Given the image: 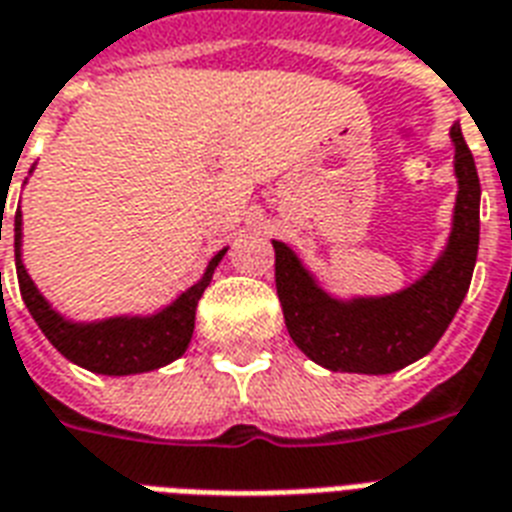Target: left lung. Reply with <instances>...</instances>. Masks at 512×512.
Wrapping results in <instances>:
<instances>
[{"label": "left lung", "instance_id": "obj_1", "mask_svg": "<svg viewBox=\"0 0 512 512\" xmlns=\"http://www.w3.org/2000/svg\"><path fill=\"white\" fill-rule=\"evenodd\" d=\"M456 146L458 195L445 249L426 274L388 295L336 298L301 257L274 241L276 293L295 347L331 372L391 374L434 350L472 282L480 241V179L461 127Z\"/></svg>", "mask_w": 512, "mask_h": 512}]
</instances>
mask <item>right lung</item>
<instances>
[{"mask_svg":"<svg viewBox=\"0 0 512 512\" xmlns=\"http://www.w3.org/2000/svg\"><path fill=\"white\" fill-rule=\"evenodd\" d=\"M21 208L15 211V271H18V287L24 295V304L34 323L40 325L45 339L62 352L67 361L78 363L83 369L94 374H108V377H127V374L154 372L181 358L189 347L192 331H195V309L203 290L214 276V268L225 257L227 246L222 252L208 260L206 274L200 276L195 285L170 301L165 309L154 314H119V317H105L94 323H78L67 320L62 312H56L48 304L32 276L26 274L24 260H21ZM2 238V236H0Z\"/></svg>","mask_w":512,"mask_h":512,"instance_id":"add662e5","label":"right lung"}]
</instances>
